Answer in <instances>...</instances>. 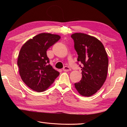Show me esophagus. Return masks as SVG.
Segmentation results:
<instances>
[{"mask_svg": "<svg viewBox=\"0 0 127 127\" xmlns=\"http://www.w3.org/2000/svg\"><path fill=\"white\" fill-rule=\"evenodd\" d=\"M70 70H71V69H70V68L69 67V66H64V67L63 68V71H64V72L70 71Z\"/></svg>", "mask_w": 127, "mask_h": 127, "instance_id": "esophagus-1", "label": "esophagus"}]
</instances>
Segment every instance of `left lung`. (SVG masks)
<instances>
[{
    "label": "left lung",
    "mask_w": 127,
    "mask_h": 127,
    "mask_svg": "<svg viewBox=\"0 0 127 127\" xmlns=\"http://www.w3.org/2000/svg\"><path fill=\"white\" fill-rule=\"evenodd\" d=\"M74 42V49L82 66V78L74 83L77 91L81 95L89 97L93 95L106 81L108 58L102 42L97 38L83 33L71 35Z\"/></svg>",
    "instance_id": "8db88e82"
}]
</instances>
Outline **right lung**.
<instances>
[{
	"instance_id": "1",
	"label": "right lung",
	"mask_w": 127,
	"mask_h": 127,
	"mask_svg": "<svg viewBox=\"0 0 127 127\" xmlns=\"http://www.w3.org/2000/svg\"><path fill=\"white\" fill-rule=\"evenodd\" d=\"M61 36L41 33L27 41L21 48L17 65L21 78L30 89L36 92L46 91L59 75L49 63L46 51Z\"/></svg>"
}]
</instances>
